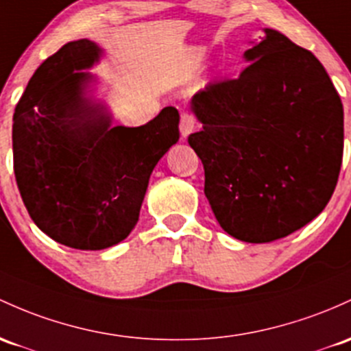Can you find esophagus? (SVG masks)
Masks as SVG:
<instances>
[{"label":"esophagus","mask_w":351,"mask_h":351,"mask_svg":"<svg viewBox=\"0 0 351 351\" xmlns=\"http://www.w3.org/2000/svg\"><path fill=\"white\" fill-rule=\"evenodd\" d=\"M195 117L188 111H183L182 119H180V132H182V136L186 138L188 134L195 130Z\"/></svg>","instance_id":"esophagus-1"}]
</instances>
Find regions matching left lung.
I'll return each mask as SVG.
<instances>
[{"instance_id":"left-lung-1","label":"left lung","mask_w":351,"mask_h":351,"mask_svg":"<svg viewBox=\"0 0 351 351\" xmlns=\"http://www.w3.org/2000/svg\"><path fill=\"white\" fill-rule=\"evenodd\" d=\"M245 51L234 80L191 99L202 130L188 136L205 168L221 228L268 243L318 217L343 158V105L315 55L275 29Z\"/></svg>"}]
</instances>
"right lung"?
Returning <instances> with one entry per match:
<instances>
[{
	"label": "right lung",
	"mask_w": 351,
	"mask_h": 351,
	"mask_svg": "<svg viewBox=\"0 0 351 351\" xmlns=\"http://www.w3.org/2000/svg\"><path fill=\"white\" fill-rule=\"evenodd\" d=\"M93 41L64 45L34 71L13 114V168L41 232L76 250L125 240L140 217L149 175L180 138L167 106L138 128L110 126L101 105L83 98L98 60Z\"/></svg>",
	"instance_id": "1"
}]
</instances>
